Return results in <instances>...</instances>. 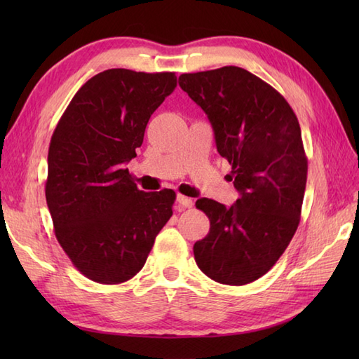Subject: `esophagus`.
<instances>
[{
    "label": "esophagus",
    "instance_id": "34e87169",
    "mask_svg": "<svg viewBox=\"0 0 359 359\" xmlns=\"http://www.w3.org/2000/svg\"><path fill=\"white\" fill-rule=\"evenodd\" d=\"M177 203H179V208H191L194 205L193 199H189V197L182 196V194L177 196Z\"/></svg>",
    "mask_w": 359,
    "mask_h": 359
}]
</instances>
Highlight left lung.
Here are the masks:
<instances>
[{
    "mask_svg": "<svg viewBox=\"0 0 359 359\" xmlns=\"http://www.w3.org/2000/svg\"><path fill=\"white\" fill-rule=\"evenodd\" d=\"M179 85L208 116L241 194L228 208L196 202L210 219V233L194 243L196 264L220 284H250L278 262L299 225L309 168L299 121L276 89L238 66L182 74Z\"/></svg>",
    "mask_w": 359,
    "mask_h": 359,
    "instance_id": "1",
    "label": "left lung"
}]
</instances>
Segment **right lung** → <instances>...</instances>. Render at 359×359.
Here are the masks:
<instances>
[{
  "label": "right lung",
  "mask_w": 359,
  "mask_h": 359,
  "mask_svg": "<svg viewBox=\"0 0 359 359\" xmlns=\"http://www.w3.org/2000/svg\"><path fill=\"white\" fill-rule=\"evenodd\" d=\"M175 86L174 72L103 71L77 90L52 134L46 202L53 231L75 269L98 284L134 278L172 216V189L140 191L125 163Z\"/></svg>",
  "instance_id": "1"
}]
</instances>
